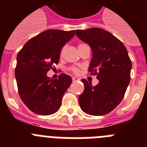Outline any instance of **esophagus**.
I'll use <instances>...</instances> for the list:
<instances>
[{
	"label": "esophagus",
	"instance_id": "34e87169",
	"mask_svg": "<svg viewBox=\"0 0 147 147\" xmlns=\"http://www.w3.org/2000/svg\"><path fill=\"white\" fill-rule=\"evenodd\" d=\"M78 80H80V78H78V77H73V81H74V82L78 81Z\"/></svg>",
	"mask_w": 147,
	"mask_h": 147
}]
</instances>
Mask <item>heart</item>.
<instances>
[{"mask_svg":"<svg viewBox=\"0 0 147 147\" xmlns=\"http://www.w3.org/2000/svg\"><path fill=\"white\" fill-rule=\"evenodd\" d=\"M85 45V44L82 43V42H81V43H79V45H78V49L81 47V46H82V45ZM64 49H65V47H62V50H61V54H62L63 51H64ZM72 71H73V72L75 73V74H78V73L80 72V70L78 69V68H76V67H72Z\"/></svg>","mask_w":147,"mask_h":147,"instance_id":"heart-1","label":"heart"}]
</instances>
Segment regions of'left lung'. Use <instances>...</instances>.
I'll return each instance as SVG.
<instances>
[{
	"instance_id": "8db88e82",
	"label": "left lung",
	"mask_w": 147,
	"mask_h": 147,
	"mask_svg": "<svg viewBox=\"0 0 147 147\" xmlns=\"http://www.w3.org/2000/svg\"><path fill=\"white\" fill-rule=\"evenodd\" d=\"M76 34L90 46L93 57L88 71L96 75V86L85 79V90L79 96L83 112L91 115H103L117 107L123 99L130 81L132 62L121 41L100 28L76 30Z\"/></svg>"
}]
</instances>
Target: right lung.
<instances>
[{"label": "right lung", "mask_w": 147, "mask_h": 147, "mask_svg": "<svg viewBox=\"0 0 147 147\" xmlns=\"http://www.w3.org/2000/svg\"><path fill=\"white\" fill-rule=\"evenodd\" d=\"M74 34L75 30H46L30 39L18 52L15 73L18 93L34 113L49 115L59 110L72 78L62 73L51 80L47 72L59 63L62 48Z\"/></svg>", "instance_id": "1"}]
</instances>
